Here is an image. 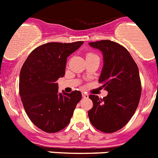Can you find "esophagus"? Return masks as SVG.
Segmentation results:
<instances>
[{
	"label": "esophagus",
	"instance_id": "obj_1",
	"mask_svg": "<svg viewBox=\"0 0 158 158\" xmlns=\"http://www.w3.org/2000/svg\"><path fill=\"white\" fill-rule=\"evenodd\" d=\"M82 96H83V98H88V97H89V95L86 93H82Z\"/></svg>",
	"mask_w": 158,
	"mask_h": 158
}]
</instances>
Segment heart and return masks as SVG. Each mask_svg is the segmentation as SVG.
I'll list each match as a JSON object with an SVG mask.
<instances>
[{"mask_svg": "<svg viewBox=\"0 0 158 158\" xmlns=\"http://www.w3.org/2000/svg\"><path fill=\"white\" fill-rule=\"evenodd\" d=\"M90 55H95V54H91V53H89V54H87V56H90Z\"/></svg>", "mask_w": 158, "mask_h": 158, "instance_id": "heart-1", "label": "heart"}]
</instances>
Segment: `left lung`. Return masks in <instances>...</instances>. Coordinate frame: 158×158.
<instances>
[{
	"instance_id": "obj_1",
	"label": "left lung",
	"mask_w": 158,
	"mask_h": 158,
	"mask_svg": "<svg viewBox=\"0 0 158 158\" xmlns=\"http://www.w3.org/2000/svg\"><path fill=\"white\" fill-rule=\"evenodd\" d=\"M89 45L103 53L104 66L99 82L108 94L103 99L89 95L93 107L88 115L94 127L113 133L129 122L139 105L142 93L139 68L129 51L115 42L100 40Z\"/></svg>"
}]
</instances>
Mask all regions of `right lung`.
I'll list each match as a JSON object with an SVG mask.
<instances>
[{"label": "right lung", "instance_id": "1", "mask_svg": "<svg viewBox=\"0 0 158 158\" xmlns=\"http://www.w3.org/2000/svg\"><path fill=\"white\" fill-rule=\"evenodd\" d=\"M84 43H48L31 51L19 73V96L27 116L38 128L55 133L69 123L81 100L80 91L58 93L56 83L65 75L67 58Z\"/></svg>", "mask_w": 158, "mask_h": 158}]
</instances>
